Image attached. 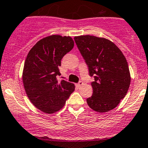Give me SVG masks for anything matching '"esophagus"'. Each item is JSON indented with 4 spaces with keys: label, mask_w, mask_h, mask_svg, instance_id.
Returning <instances> with one entry per match:
<instances>
[{
    "label": "esophagus",
    "mask_w": 148,
    "mask_h": 148,
    "mask_svg": "<svg viewBox=\"0 0 148 148\" xmlns=\"http://www.w3.org/2000/svg\"><path fill=\"white\" fill-rule=\"evenodd\" d=\"M83 84H84V82L81 81H79V82H78V84H76V86H78V87H80V86H82Z\"/></svg>",
    "instance_id": "obj_1"
}]
</instances>
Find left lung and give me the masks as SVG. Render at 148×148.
Returning a JSON list of instances; mask_svg holds the SVG:
<instances>
[{"instance_id":"8db88e82","label":"left lung","mask_w":148,"mask_h":148,"mask_svg":"<svg viewBox=\"0 0 148 148\" xmlns=\"http://www.w3.org/2000/svg\"><path fill=\"white\" fill-rule=\"evenodd\" d=\"M88 65L93 94L86 99L88 106L99 112L114 109L129 90L131 76L126 57L118 46L104 38L81 36L74 38Z\"/></svg>"}]
</instances>
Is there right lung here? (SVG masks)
Segmentation results:
<instances>
[{
	"mask_svg": "<svg viewBox=\"0 0 148 148\" xmlns=\"http://www.w3.org/2000/svg\"><path fill=\"white\" fill-rule=\"evenodd\" d=\"M73 46L70 36L52 35L38 41L27 56L22 73L24 88L33 105L46 113L62 109L75 90L72 83L57 80L62 59Z\"/></svg>",
	"mask_w": 148,
	"mask_h": 148,
	"instance_id": "add662e5",
	"label": "right lung"
}]
</instances>
